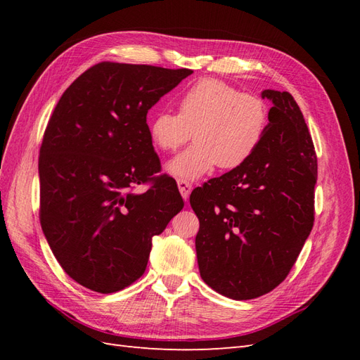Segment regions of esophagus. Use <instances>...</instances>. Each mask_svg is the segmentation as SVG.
<instances>
[{
    "instance_id": "1",
    "label": "esophagus",
    "mask_w": 360,
    "mask_h": 360,
    "mask_svg": "<svg viewBox=\"0 0 360 360\" xmlns=\"http://www.w3.org/2000/svg\"><path fill=\"white\" fill-rule=\"evenodd\" d=\"M177 186H179V191L181 193L183 200L188 201L189 200V195L192 192V184L189 181H186V180H179L177 181Z\"/></svg>"
}]
</instances>
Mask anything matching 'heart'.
I'll list each match as a JSON object with an SVG mask.
<instances>
[{
  "mask_svg": "<svg viewBox=\"0 0 360 360\" xmlns=\"http://www.w3.org/2000/svg\"><path fill=\"white\" fill-rule=\"evenodd\" d=\"M269 106L259 96L240 93L219 79H201L179 99V114L159 111L148 124L151 143L172 151L195 144L167 163L179 180H197L216 167L234 169L255 153L269 127Z\"/></svg>",
  "mask_w": 360,
  "mask_h": 360,
  "instance_id": "heart-1",
  "label": "heart"
}]
</instances>
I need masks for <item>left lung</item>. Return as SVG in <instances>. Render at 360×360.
Segmentation results:
<instances>
[{
  "label": "left lung",
  "instance_id": "8db88e82",
  "mask_svg": "<svg viewBox=\"0 0 360 360\" xmlns=\"http://www.w3.org/2000/svg\"><path fill=\"white\" fill-rule=\"evenodd\" d=\"M261 97L274 106L255 153L191 193L200 219V275L234 300L278 287L314 225L317 156L303 114L287 91L264 90Z\"/></svg>",
  "mask_w": 360,
  "mask_h": 360
}]
</instances>
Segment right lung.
I'll return each mask as SVG.
<instances>
[{"label":"right lung","mask_w":360,"mask_h":360,"mask_svg":"<svg viewBox=\"0 0 360 360\" xmlns=\"http://www.w3.org/2000/svg\"><path fill=\"white\" fill-rule=\"evenodd\" d=\"M189 69L99 63L64 91L39 158L40 224L52 254L78 284L108 294L146 271L151 240L183 209L160 169L147 112ZM152 180L143 194L133 189Z\"/></svg>","instance_id":"add662e5"}]
</instances>
